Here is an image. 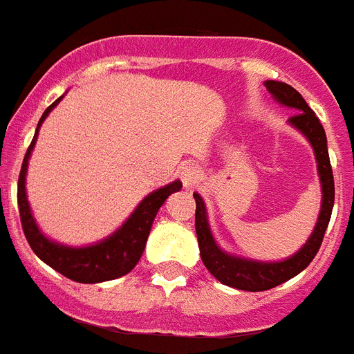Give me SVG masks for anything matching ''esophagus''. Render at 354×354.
<instances>
[{"mask_svg":"<svg viewBox=\"0 0 354 354\" xmlns=\"http://www.w3.org/2000/svg\"><path fill=\"white\" fill-rule=\"evenodd\" d=\"M179 175H180V180H183L184 187H186V189H192V187L198 183L200 170L195 162H184L179 170Z\"/></svg>","mask_w":354,"mask_h":354,"instance_id":"34e87169","label":"esophagus"}]
</instances>
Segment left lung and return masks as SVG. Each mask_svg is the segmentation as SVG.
I'll use <instances>...</instances> for the list:
<instances>
[{"label": "left lung", "instance_id": "8db88e82", "mask_svg": "<svg viewBox=\"0 0 354 354\" xmlns=\"http://www.w3.org/2000/svg\"><path fill=\"white\" fill-rule=\"evenodd\" d=\"M266 88L271 93L278 104L298 111L289 118V126L301 133L312 150H314L315 162H317V175L321 183V209H319L317 223L314 230L305 241V245L294 252L290 257L282 261H257V259H248L236 253L225 252L211 232L209 225L207 209H205L204 198L198 193H193L196 202L195 212V228L196 237H198V248L202 262L209 270V273L220 280L221 283L239 290H250V292H259V290H268L280 283L287 282L296 274L301 273L306 266L314 261L315 253L321 248L324 232H326L328 223L331 218V209H333V200H335V184H333V171H331L330 156H328L326 133L315 113L308 108L305 99L298 90H294L290 84L282 81L268 80L264 81Z\"/></svg>", "mask_w": 354, "mask_h": 354}]
</instances>
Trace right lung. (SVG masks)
Instances as JSON below:
<instances>
[{
	"mask_svg": "<svg viewBox=\"0 0 354 354\" xmlns=\"http://www.w3.org/2000/svg\"><path fill=\"white\" fill-rule=\"evenodd\" d=\"M62 99H64V95L58 97L44 111V115L39 120V126H37L33 142H31L26 156H24L23 168H21V174H19L17 184V204L19 214H21V223H23L24 236H26L31 250L35 252V255L40 261L51 266L53 270L80 283L108 282V280L124 277V274H127L133 270L134 266L138 264L159 207L165 204V200L171 193L179 192L180 187H183V183L174 180V183L158 187L152 193H149L115 232H111L104 239L92 243V245L68 246L46 236L40 230L35 216L31 212L30 202H28L26 174L31 152L35 149L37 138H39V129Z\"/></svg>",
	"mask_w": 354,
	"mask_h": 354,
	"instance_id": "obj_1",
	"label": "right lung"
}]
</instances>
